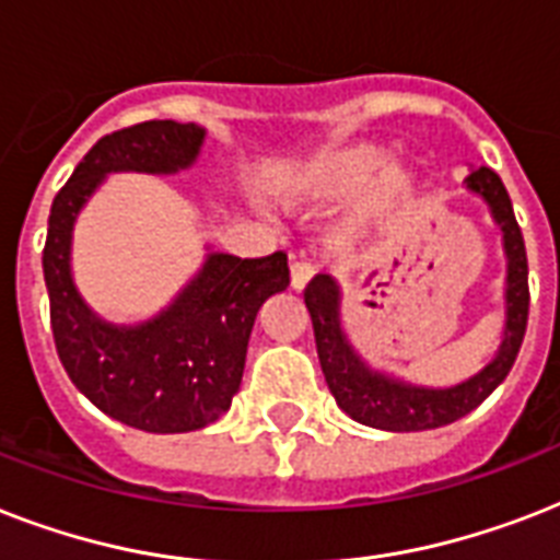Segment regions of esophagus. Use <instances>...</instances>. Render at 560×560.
I'll return each mask as SVG.
<instances>
[{
  "label": "esophagus",
  "instance_id": "34e87169",
  "mask_svg": "<svg viewBox=\"0 0 560 560\" xmlns=\"http://www.w3.org/2000/svg\"><path fill=\"white\" fill-rule=\"evenodd\" d=\"M316 276V264L311 261H296L293 264V270H290V284L296 290H305L307 281Z\"/></svg>",
  "mask_w": 560,
  "mask_h": 560
}]
</instances>
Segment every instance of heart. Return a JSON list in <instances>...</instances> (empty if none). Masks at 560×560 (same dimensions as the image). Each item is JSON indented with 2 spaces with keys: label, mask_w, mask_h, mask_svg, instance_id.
I'll return each instance as SVG.
<instances>
[{
  "label": "heart",
  "mask_w": 560,
  "mask_h": 560,
  "mask_svg": "<svg viewBox=\"0 0 560 560\" xmlns=\"http://www.w3.org/2000/svg\"><path fill=\"white\" fill-rule=\"evenodd\" d=\"M386 162L389 153L381 144H334L290 171L281 191L302 209H331L358 194L351 218L363 223L407 200L412 191V177L407 171Z\"/></svg>",
  "instance_id": "obj_1"
}]
</instances>
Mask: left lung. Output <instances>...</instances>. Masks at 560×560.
Returning <instances> with one entry per match:
<instances>
[{"label": "left lung", "instance_id": "8db88e82", "mask_svg": "<svg viewBox=\"0 0 560 560\" xmlns=\"http://www.w3.org/2000/svg\"><path fill=\"white\" fill-rule=\"evenodd\" d=\"M468 186L486 197L494 211V220L503 229L505 255H509V288H505V340L497 358L470 381L453 389H421L369 372L351 351L349 340L340 328V290L331 276H316L305 288V305L314 323L316 354L323 366L325 383L346 412L354 421L392 433H416L453 424L477 409L491 392L512 372L517 351L526 337L529 323V261L523 232L514 220L512 200L503 179L491 168H479L468 177Z\"/></svg>", "mask_w": 560, "mask_h": 560}]
</instances>
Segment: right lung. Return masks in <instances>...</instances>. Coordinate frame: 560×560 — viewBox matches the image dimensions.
Returning a JSON list of instances; mask_svg holds the SVG:
<instances>
[{"label": "right lung", "instance_id": "obj_1", "mask_svg": "<svg viewBox=\"0 0 560 560\" xmlns=\"http://www.w3.org/2000/svg\"><path fill=\"white\" fill-rule=\"evenodd\" d=\"M202 127L142 121L92 144L51 202L43 246L51 334L66 374L121 424L144 433H188L218 421L241 386L258 307L288 288V255L214 253L174 305L153 323L116 328L90 314L69 276L78 211L109 171L171 174L191 165Z\"/></svg>", "mask_w": 560, "mask_h": 560}]
</instances>
